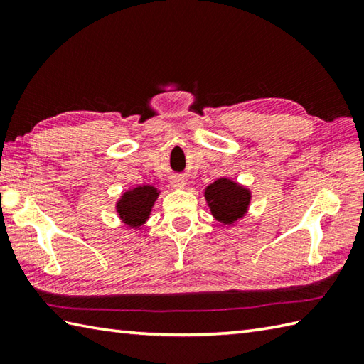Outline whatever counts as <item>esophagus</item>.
I'll list each match as a JSON object with an SVG mask.
<instances>
[{
    "label": "esophagus",
    "instance_id": "1",
    "mask_svg": "<svg viewBox=\"0 0 364 364\" xmlns=\"http://www.w3.org/2000/svg\"><path fill=\"white\" fill-rule=\"evenodd\" d=\"M170 184H172L173 189H184L186 188V178L181 175H175L172 176V180H170Z\"/></svg>",
    "mask_w": 364,
    "mask_h": 364
}]
</instances>
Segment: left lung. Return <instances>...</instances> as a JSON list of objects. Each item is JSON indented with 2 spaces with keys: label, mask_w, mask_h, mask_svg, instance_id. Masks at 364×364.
I'll list each match as a JSON object with an SVG mask.
<instances>
[{
  "label": "left lung",
  "mask_w": 364,
  "mask_h": 364,
  "mask_svg": "<svg viewBox=\"0 0 364 364\" xmlns=\"http://www.w3.org/2000/svg\"><path fill=\"white\" fill-rule=\"evenodd\" d=\"M205 200L215 220L235 225L249 211L252 192L231 178L222 176L205 188Z\"/></svg>",
  "instance_id": "left-lung-1"
}]
</instances>
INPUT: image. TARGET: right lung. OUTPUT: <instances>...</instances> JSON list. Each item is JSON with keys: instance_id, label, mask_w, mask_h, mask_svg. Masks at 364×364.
<instances>
[{"instance_id": "1", "label": "right lung", "mask_w": 364, "mask_h": 364, "mask_svg": "<svg viewBox=\"0 0 364 364\" xmlns=\"http://www.w3.org/2000/svg\"><path fill=\"white\" fill-rule=\"evenodd\" d=\"M159 194L161 191L150 184H142V186L122 192L120 198L115 202V211H117L119 219L129 228H141L150 219L154 202Z\"/></svg>"}]
</instances>
